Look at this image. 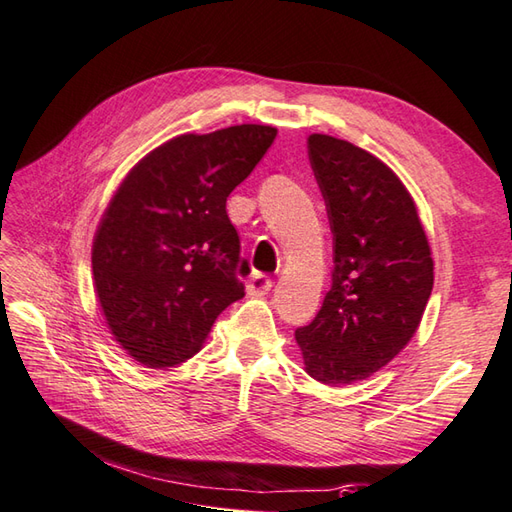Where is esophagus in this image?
Wrapping results in <instances>:
<instances>
[{
    "label": "esophagus",
    "instance_id": "1",
    "mask_svg": "<svg viewBox=\"0 0 512 512\" xmlns=\"http://www.w3.org/2000/svg\"><path fill=\"white\" fill-rule=\"evenodd\" d=\"M273 288V282H270V277L262 275V273H255L253 277L246 282V290L248 295H266L268 290Z\"/></svg>",
    "mask_w": 512,
    "mask_h": 512
}]
</instances>
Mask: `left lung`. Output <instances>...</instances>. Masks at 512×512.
I'll return each mask as SVG.
<instances>
[{
	"mask_svg": "<svg viewBox=\"0 0 512 512\" xmlns=\"http://www.w3.org/2000/svg\"><path fill=\"white\" fill-rule=\"evenodd\" d=\"M335 237L333 286L295 330L306 373L326 386L362 382L417 333L435 264L413 195L382 159L346 139L308 135Z\"/></svg>",
	"mask_w": 512,
	"mask_h": 512,
	"instance_id": "1",
	"label": "left lung"
}]
</instances>
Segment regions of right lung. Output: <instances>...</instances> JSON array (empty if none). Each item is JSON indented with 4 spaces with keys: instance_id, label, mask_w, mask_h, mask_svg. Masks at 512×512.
Instances as JSON below:
<instances>
[{
    "instance_id": "add662e5",
    "label": "right lung",
    "mask_w": 512,
    "mask_h": 512,
    "mask_svg": "<svg viewBox=\"0 0 512 512\" xmlns=\"http://www.w3.org/2000/svg\"><path fill=\"white\" fill-rule=\"evenodd\" d=\"M275 135L262 124L177 135L139 159L110 197L90 250L93 288L133 362L155 370L186 362L219 313L244 297L226 197Z\"/></svg>"
}]
</instances>
